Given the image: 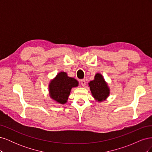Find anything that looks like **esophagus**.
I'll use <instances>...</instances> for the list:
<instances>
[{
    "mask_svg": "<svg viewBox=\"0 0 152 152\" xmlns=\"http://www.w3.org/2000/svg\"><path fill=\"white\" fill-rule=\"evenodd\" d=\"M80 84L83 87H84L86 86V81H85V80L82 79V80H80Z\"/></svg>",
    "mask_w": 152,
    "mask_h": 152,
    "instance_id": "1",
    "label": "esophagus"
}]
</instances>
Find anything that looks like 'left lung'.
<instances>
[{
  "label": "left lung",
  "mask_w": 152,
  "mask_h": 152,
  "mask_svg": "<svg viewBox=\"0 0 152 152\" xmlns=\"http://www.w3.org/2000/svg\"><path fill=\"white\" fill-rule=\"evenodd\" d=\"M89 86L94 99L102 102L108 98L110 94V89L103 77L100 73H96L94 79L89 82Z\"/></svg>",
  "instance_id": "8db88e82"
}]
</instances>
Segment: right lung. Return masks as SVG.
Listing matches in <instances>:
<instances>
[{
  "instance_id": "add662e5",
  "label": "right lung",
  "mask_w": 152,
  "mask_h": 152,
  "mask_svg": "<svg viewBox=\"0 0 152 152\" xmlns=\"http://www.w3.org/2000/svg\"><path fill=\"white\" fill-rule=\"evenodd\" d=\"M78 85L79 82L74 78L68 77L66 72H59L49 83L50 97L58 103L65 104L72 88L77 87Z\"/></svg>"
}]
</instances>
